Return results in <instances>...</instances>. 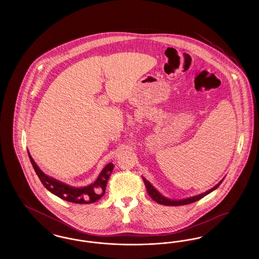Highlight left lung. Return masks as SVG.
I'll use <instances>...</instances> for the list:
<instances>
[{
    "mask_svg": "<svg viewBox=\"0 0 259 259\" xmlns=\"http://www.w3.org/2000/svg\"><path fill=\"white\" fill-rule=\"evenodd\" d=\"M222 181H223V180H222ZM222 182H220L214 187H212L211 189H209V190L204 192V193H202V194H199L197 196L186 198V199H184V200H170V199L163 197L160 193H159L152 185H150L146 179H144V183H145V185H146V187H147L148 195L152 198L155 202L159 203L161 205H166V206H182V205H187V204H191V203H193V202H196L198 200L202 199L204 196H206L207 194H209V192H211V191H213L214 189H217V188L221 185V184H222Z\"/></svg>",
    "mask_w": 259,
    "mask_h": 259,
    "instance_id": "8db88e82",
    "label": "left lung"
}]
</instances>
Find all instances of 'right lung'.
<instances>
[{
    "label": "right lung",
    "mask_w": 259,
    "mask_h": 259,
    "mask_svg": "<svg viewBox=\"0 0 259 259\" xmlns=\"http://www.w3.org/2000/svg\"><path fill=\"white\" fill-rule=\"evenodd\" d=\"M28 155L35 172L44 186L54 195L61 198L63 200L75 203V204H90V203H95L100 200L105 193L108 180L111 176V172L113 170V166H114L111 163L108 164L104 168V170L101 172L97 181L93 185H89L87 187L75 188V187H72L60 183L56 180H53L52 178L45 175L37 167V164L35 163V161L32 158L29 152H28Z\"/></svg>",
    "instance_id": "add662e5"
}]
</instances>
